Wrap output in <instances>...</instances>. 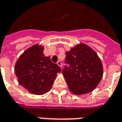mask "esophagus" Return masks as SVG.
<instances>
[{"instance_id": "esophagus-1", "label": "esophagus", "mask_w": 122, "mask_h": 122, "mask_svg": "<svg viewBox=\"0 0 122 122\" xmlns=\"http://www.w3.org/2000/svg\"><path fill=\"white\" fill-rule=\"evenodd\" d=\"M57 64H58V65L59 66H60V68H62V62H61L60 61H58V62H57Z\"/></svg>"}]
</instances>
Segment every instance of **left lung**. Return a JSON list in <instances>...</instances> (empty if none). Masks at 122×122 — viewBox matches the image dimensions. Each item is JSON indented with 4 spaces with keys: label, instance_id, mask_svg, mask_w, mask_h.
Wrapping results in <instances>:
<instances>
[{
    "label": "left lung",
    "instance_id": "left-lung-1",
    "mask_svg": "<svg viewBox=\"0 0 122 122\" xmlns=\"http://www.w3.org/2000/svg\"><path fill=\"white\" fill-rule=\"evenodd\" d=\"M65 66L62 71L68 89L81 95L94 90L101 81L103 68L96 52L86 44H78L66 52Z\"/></svg>",
    "mask_w": 122,
    "mask_h": 122
}]
</instances>
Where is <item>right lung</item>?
I'll return each mask as SVG.
<instances>
[{
    "instance_id": "obj_1",
    "label": "right lung",
    "mask_w": 122,
    "mask_h": 122,
    "mask_svg": "<svg viewBox=\"0 0 122 122\" xmlns=\"http://www.w3.org/2000/svg\"><path fill=\"white\" fill-rule=\"evenodd\" d=\"M44 47L34 45L21 54L15 65L20 84L33 94L42 95L49 92L61 68L43 54Z\"/></svg>"
}]
</instances>
